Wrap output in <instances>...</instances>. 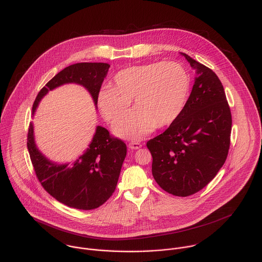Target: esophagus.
Instances as JSON below:
<instances>
[{"label":"esophagus","instance_id":"obj_1","mask_svg":"<svg viewBox=\"0 0 262 262\" xmlns=\"http://www.w3.org/2000/svg\"><path fill=\"white\" fill-rule=\"evenodd\" d=\"M141 146H142V144L140 142H137V141H132L128 144V147L131 148V149H139Z\"/></svg>","mask_w":262,"mask_h":262}]
</instances>
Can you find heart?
<instances>
[{
    "instance_id": "b5f03b06",
    "label": "heart",
    "mask_w": 262,
    "mask_h": 262,
    "mask_svg": "<svg viewBox=\"0 0 262 262\" xmlns=\"http://www.w3.org/2000/svg\"><path fill=\"white\" fill-rule=\"evenodd\" d=\"M189 84L187 70L179 62L135 66L115 75L113 86L100 90L98 106L105 119L114 123L126 113L133 99L136 109L115 124V132L125 138L138 139L180 117Z\"/></svg>"
}]
</instances>
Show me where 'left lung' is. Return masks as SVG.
<instances>
[{
    "label": "left lung",
    "mask_w": 262,
    "mask_h": 262,
    "mask_svg": "<svg viewBox=\"0 0 262 262\" xmlns=\"http://www.w3.org/2000/svg\"><path fill=\"white\" fill-rule=\"evenodd\" d=\"M182 54L198 75L191 93L180 117L146 146L158 186L173 195L188 196L206 187L223 166L232 117L217 75Z\"/></svg>",
    "instance_id": "1"
}]
</instances>
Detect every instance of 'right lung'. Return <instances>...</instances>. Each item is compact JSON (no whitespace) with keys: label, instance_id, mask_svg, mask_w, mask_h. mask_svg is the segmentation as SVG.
Instances as JSON below:
<instances>
[{"label":"right lung","instance_id":"obj_1","mask_svg":"<svg viewBox=\"0 0 262 262\" xmlns=\"http://www.w3.org/2000/svg\"><path fill=\"white\" fill-rule=\"evenodd\" d=\"M109 68L103 62H80L66 68L40 90L32 114L49 91L71 82L84 86L97 106ZM27 148L41 186L58 202L78 210L97 209L112 195L127 153L124 141L113 137L101 126L97 127L89 148L71 163L52 162L38 150L32 124L28 128Z\"/></svg>","mask_w":262,"mask_h":262}]
</instances>
